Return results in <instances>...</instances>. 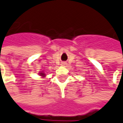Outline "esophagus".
Returning <instances> with one entry per match:
<instances>
[{"mask_svg": "<svg viewBox=\"0 0 123 123\" xmlns=\"http://www.w3.org/2000/svg\"><path fill=\"white\" fill-rule=\"evenodd\" d=\"M61 65H63V66H64V65H66V63H65V62H62Z\"/></svg>", "mask_w": 123, "mask_h": 123, "instance_id": "1", "label": "esophagus"}]
</instances>
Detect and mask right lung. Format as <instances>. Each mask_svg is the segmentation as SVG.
<instances>
[{
	"label": "right lung",
	"instance_id": "add662e5",
	"mask_svg": "<svg viewBox=\"0 0 123 123\" xmlns=\"http://www.w3.org/2000/svg\"><path fill=\"white\" fill-rule=\"evenodd\" d=\"M40 75L41 76H42V77H44V76H45V73H44L43 72H40Z\"/></svg>",
	"mask_w": 123,
	"mask_h": 123
}]
</instances>
